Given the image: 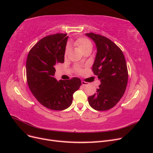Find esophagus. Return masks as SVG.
<instances>
[{
  "mask_svg": "<svg viewBox=\"0 0 153 153\" xmlns=\"http://www.w3.org/2000/svg\"><path fill=\"white\" fill-rule=\"evenodd\" d=\"M82 84L83 85L85 86V85H89V83H88V82H85V81H84V80H82Z\"/></svg>",
  "mask_w": 153,
  "mask_h": 153,
  "instance_id": "obj_1",
  "label": "esophagus"
}]
</instances>
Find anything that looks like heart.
I'll use <instances>...</instances> for the list:
<instances>
[{
  "label": "heart",
  "instance_id": "obj_1",
  "mask_svg": "<svg viewBox=\"0 0 153 153\" xmlns=\"http://www.w3.org/2000/svg\"><path fill=\"white\" fill-rule=\"evenodd\" d=\"M74 44H75L83 53H84L87 50L92 49V44L91 43V41L89 39H87L86 38H78L75 41ZM69 51V47H66V50H65V55H66L68 54ZM76 70L78 72L81 71V69L79 68H76Z\"/></svg>",
  "mask_w": 153,
  "mask_h": 153
}]
</instances>
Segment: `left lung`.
<instances>
[{
    "label": "left lung",
    "mask_w": 153,
    "mask_h": 153,
    "mask_svg": "<svg viewBox=\"0 0 153 153\" xmlns=\"http://www.w3.org/2000/svg\"><path fill=\"white\" fill-rule=\"evenodd\" d=\"M85 35L96 45L92 70L101 82L96 93L88 101L96 110H107L119 102L126 91L128 79L126 60L122 50L108 38L92 32Z\"/></svg>",
    "instance_id": "1"
}]
</instances>
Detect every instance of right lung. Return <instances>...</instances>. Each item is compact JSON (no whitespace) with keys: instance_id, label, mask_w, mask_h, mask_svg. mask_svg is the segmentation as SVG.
Wrapping results in <instances>:
<instances>
[{"instance_id":"add662e5","label":"right lung","mask_w":153,"mask_h":153,"mask_svg":"<svg viewBox=\"0 0 153 153\" xmlns=\"http://www.w3.org/2000/svg\"><path fill=\"white\" fill-rule=\"evenodd\" d=\"M55 34L39 40L28 54L26 62L27 81L29 89L39 102L53 110L68 108L73 95L81 85L79 78L57 81L53 77L55 66L64 62L68 36Z\"/></svg>"}]
</instances>
